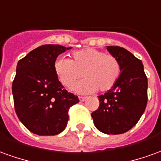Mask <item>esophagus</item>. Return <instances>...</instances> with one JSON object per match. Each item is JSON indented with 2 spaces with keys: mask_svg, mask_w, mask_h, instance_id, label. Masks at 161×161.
I'll list each match as a JSON object with an SVG mask.
<instances>
[{
  "mask_svg": "<svg viewBox=\"0 0 161 161\" xmlns=\"http://www.w3.org/2000/svg\"><path fill=\"white\" fill-rule=\"evenodd\" d=\"M78 98H79V101H81V102H83V101H84V100L86 99V97H82V96L78 97Z\"/></svg>",
  "mask_w": 161,
  "mask_h": 161,
  "instance_id": "1",
  "label": "esophagus"
}]
</instances>
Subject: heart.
<instances>
[{"mask_svg":"<svg viewBox=\"0 0 161 161\" xmlns=\"http://www.w3.org/2000/svg\"><path fill=\"white\" fill-rule=\"evenodd\" d=\"M54 71L59 82L67 88H70L83 74L85 78L77 83L73 89L85 94L96 90L106 92L112 89L119 78L122 67L114 56L88 48L73 52L72 60L57 57L54 63Z\"/></svg>","mask_w":161,"mask_h":161,"instance_id":"1","label":"heart"}]
</instances>
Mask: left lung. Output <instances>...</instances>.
I'll return each mask as SVG.
<instances>
[{
  "label": "left lung",
  "mask_w": 161,
  "mask_h": 161,
  "mask_svg": "<svg viewBox=\"0 0 161 161\" xmlns=\"http://www.w3.org/2000/svg\"><path fill=\"white\" fill-rule=\"evenodd\" d=\"M119 61L122 71L115 85L98 96V109L92 113L97 130L105 134H121L133 127L147 104V77L142 62L127 49L107 46Z\"/></svg>",
  "instance_id": "left-lung-1"
}]
</instances>
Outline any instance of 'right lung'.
Here are the masks:
<instances>
[{"instance_id": "right-lung-1", "label": "right lung", "mask_w": 161, "mask_h": 161, "mask_svg": "<svg viewBox=\"0 0 161 161\" xmlns=\"http://www.w3.org/2000/svg\"><path fill=\"white\" fill-rule=\"evenodd\" d=\"M69 49L58 44L40 46L18 62L12 84L14 109L20 121L35 134L60 133L68 123L69 107L79 102L54 71L57 57Z\"/></svg>"}]
</instances>
